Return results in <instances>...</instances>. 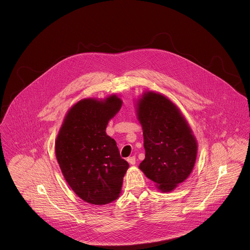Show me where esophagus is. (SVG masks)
<instances>
[{"mask_svg": "<svg viewBox=\"0 0 250 250\" xmlns=\"http://www.w3.org/2000/svg\"><path fill=\"white\" fill-rule=\"evenodd\" d=\"M127 162H128L130 165H134V164H135V162H136V158H135V156L128 157V158H127Z\"/></svg>", "mask_w": 250, "mask_h": 250, "instance_id": "1", "label": "esophagus"}]
</instances>
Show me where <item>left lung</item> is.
Masks as SVG:
<instances>
[{"label": "left lung", "instance_id": "obj_1", "mask_svg": "<svg viewBox=\"0 0 250 250\" xmlns=\"http://www.w3.org/2000/svg\"><path fill=\"white\" fill-rule=\"evenodd\" d=\"M136 115L146 149L139 169L160 192H171L194 168L197 139L179 108L164 95L146 92L137 100Z\"/></svg>", "mask_w": 250, "mask_h": 250}]
</instances>
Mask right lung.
<instances>
[{"label":"right lung","instance_id":"obj_1","mask_svg":"<svg viewBox=\"0 0 250 250\" xmlns=\"http://www.w3.org/2000/svg\"><path fill=\"white\" fill-rule=\"evenodd\" d=\"M123 101L116 94L83 99L67 112L55 140V155L66 182L83 201L105 205L120 197L128 163L105 133Z\"/></svg>","mask_w":250,"mask_h":250}]
</instances>
